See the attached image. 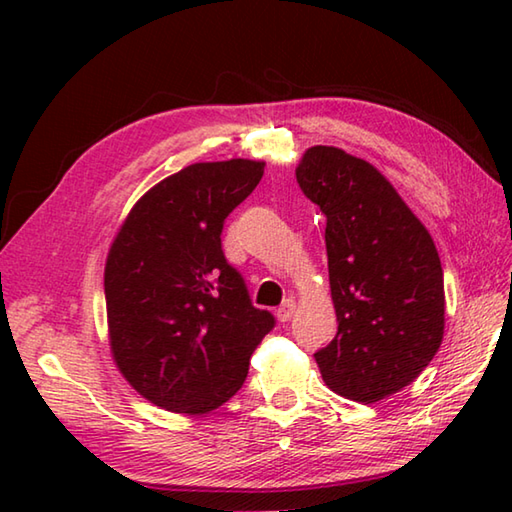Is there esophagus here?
<instances>
[{
  "instance_id": "34e87169",
  "label": "esophagus",
  "mask_w": 512,
  "mask_h": 512,
  "mask_svg": "<svg viewBox=\"0 0 512 512\" xmlns=\"http://www.w3.org/2000/svg\"><path fill=\"white\" fill-rule=\"evenodd\" d=\"M295 310H297V303L292 301V299H286V301L281 303V306L277 308V319H279L281 323H288L292 317H295Z\"/></svg>"
}]
</instances>
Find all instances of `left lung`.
Returning a JSON list of instances; mask_svg holds the SVG:
<instances>
[{
	"instance_id": "8db88e82",
	"label": "left lung",
	"mask_w": 512,
	"mask_h": 512,
	"mask_svg": "<svg viewBox=\"0 0 512 512\" xmlns=\"http://www.w3.org/2000/svg\"><path fill=\"white\" fill-rule=\"evenodd\" d=\"M297 182L328 220L325 248L339 321L314 358L334 394L378 402L413 383L442 343L436 244L383 173L343 149L310 147Z\"/></svg>"
}]
</instances>
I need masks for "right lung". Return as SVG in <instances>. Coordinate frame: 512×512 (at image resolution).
Masks as SVG:
<instances>
[{
  "mask_svg": "<svg viewBox=\"0 0 512 512\" xmlns=\"http://www.w3.org/2000/svg\"><path fill=\"white\" fill-rule=\"evenodd\" d=\"M264 162H195L129 211L105 264L112 356L140 396L176 413L213 411L244 385L275 317L226 262L222 228Z\"/></svg>",
  "mask_w": 512,
  "mask_h": 512,
  "instance_id": "1",
  "label": "right lung"
}]
</instances>
